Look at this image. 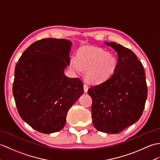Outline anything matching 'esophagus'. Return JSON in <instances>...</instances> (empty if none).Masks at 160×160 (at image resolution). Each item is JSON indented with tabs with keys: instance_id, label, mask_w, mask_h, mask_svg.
I'll return each instance as SVG.
<instances>
[{
	"instance_id": "1",
	"label": "esophagus",
	"mask_w": 160,
	"mask_h": 160,
	"mask_svg": "<svg viewBox=\"0 0 160 160\" xmlns=\"http://www.w3.org/2000/svg\"><path fill=\"white\" fill-rule=\"evenodd\" d=\"M88 88V87L87 86V84H84V91L85 92H87Z\"/></svg>"
}]
</instances>
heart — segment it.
Segmentation results:
<instances>
[{"mask_svg": "<svg viewBox=\"0 0 160 160\" xmlns=\"http://www.w3.org/2000/svg\"><path fill=\"white\" fill-rule=\"evenodd\" d=\"M70 68L75 73L85 69L84 77L91 83L98 84L110 79L116 72L118 61L114 56L101 48L84 47L77 57L70 60Z\"/></svg>", "mask_w": 160, "mask_h": 160, "instance_id": "1", "label": "heart"}]
</instances>
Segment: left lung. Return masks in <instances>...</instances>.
<instances>
[{
  "label": "left lung",
  "instance_id": "left-lung-1",
  "mask_svg": "<svg viewBox=\"0 0 160 160\" xmlns=\"http://www.w3.org/2000/svg\"><path fill=\"white\" fill-rule=\"evenodd\" d=\"M104 44L117 52V70L110 79L88 88V93L95 129L116 134L138 121L148 91L143 66L136 54L117 43Z\"/></svg>",
  "mask_w": 160,
  "mask_h": 160
}]
</instances>
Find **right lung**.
Masks as SVG:
<instances>
[{
	"label": "right lung",
	"instance_id": "add662e5",
	"mask_svg": "<svg viewBox=\"0 0 160 160\" xmlns=\"http://www.w3.org/2000/svg\"><path fill=\"white\" fill-rule=\"evenodd\" d=\"M72 43L47 38L32 43L16 66L13 95L22 120L43 133L64 128L67 113L83 94L78 78L66 76Z\"/></svg>",
	"mask_w": 160,
	"mask_h": 160
}]
</instances>
